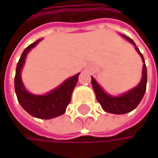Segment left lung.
Masks as SVG:
<instances>
[{
    "label": "left lung",
    "instance_id": "1",
    "mask_svg": "<svg viewBox=\"0 0 158 158\" xmlns=\"http://www.w3.org/2000/svg\"><path fill=\"white\" fill-rule=\"evenodd\" d=\"M123 38L128 40L132 45L135 46V50L138 52L140 56L142 57V61L143 63L142 70V79L140 83L133 88L132 89L128 90L127 92L119 95V96H113L110 95L107 92L103 90V89L98 84V82L94 79L93 77H91V84L92 88L96 94V99L102 105V109L106 112H110L113 114H124L127 112H130L133 110H135L140 102L142 101L143 97L144 95L145 89H146V82H147V72H146V66L144 63V59L142 53L139 51V49L136 48V45L135 42L129 38L128 36L123 35Z\"/></svg>",
    "mask_w": 158,
    "mask_h": 158
}]
</instances>
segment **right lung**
<instances>
[{
  "mask_svg": "<svg viewBox=\"0 0 158 158\" xmlns=\"http://www.w3.org/2000/svg\"><path fill=\"white\" fill-rule=\"evenodd\" d=\"M42 39H38L23 50L16 66L15 89L19 103L30 115L35 118L48 120L65 113L68 105L70 102L72 91L78 82L79 73L67 79L57 88L52 89L45 95L30 93L23 86L21 78V71L24 65L27 54Z\"/></svg>",
  "mask_w": 158,
  "mask_h": 158,
  "instance_id": "right-lung-1",
  "label": "right lung"
}]
</instances>
